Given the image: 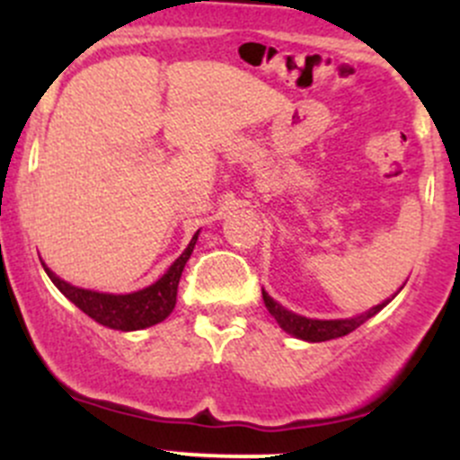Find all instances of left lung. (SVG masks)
I'll return each mask as SVG.
<instances>
[{"mask_svg": "<svg viewBox=\"0 0 460 460\" xmlns=\"http://www.w3.org/2000/svg\"><path fill=\"white\" fill-rule=\"evenodd\" d=\"M262 300H264V305H267L269 314L276 318V323L280 324L285 332L294 333L296 338H303V341H309V342H323V341H332V338L347 336V333L354 332L356 327H360L365 320L376 316V314H378L380 309L389 303L387 300V303H383V305H376V307L369 309V312L360 314V316H356V318L314 320V318H305V316H298V314L289 312V309H285L282 305H278L276 300H273L271 296L264 294V291H262Z\"/></svg>", "mask_w": 460, "mask_h": 460, "instance_id": "obj_1", "label": "left lung"}]
</instances>
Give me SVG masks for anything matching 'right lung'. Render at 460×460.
<instances>
[{
  "label": "right lung",
  "mask_w": 460,
  "mask_h": 460,
  "mask_svg": "<svg viewBox=\"0 0 460 460\" xmlns=\"http://www.w3.org/2000/svg\"><path fill=\"white\" fill-rule=\"evenodd\" d=\"M196 240L198 234L193 235V240L189 243V247L184 249L182 256L171 264L169 271H166L160 280L153 282L146 289L133 291V294L115 296L80 289V287L68 285L62 278L55 276L46 264L44 271L49 273L53 285L58 287L75 307H80L86 316L95 320V323L104 324V327L109 329H119V332H136V329H144L151 327V324L162 323V320L173 312L175 300H178L180 276H182L187 260L191 258Z\"/></svg>",
  "instance_id": "1"
}]
</instances>
